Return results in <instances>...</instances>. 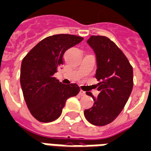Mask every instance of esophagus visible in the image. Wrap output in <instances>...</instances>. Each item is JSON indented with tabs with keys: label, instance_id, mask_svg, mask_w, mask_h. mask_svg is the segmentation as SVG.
<instances>
[{
	"label": "esophagus",
	"instance_id": "esophagus-1",
	"mask_svg": "<svg viewBox=\"0 0 151 151\" xmlns=\"http://www.w3.org/2000/svg\"><path fill=\"white\" fill-rule=\"evenodd\" d=\"M80 95L81 96H86V92H85V91H83V90H81L80 91Z\"/></svg>",
	"mask_w": 151,
	"mask_h": 151
}]
</instances>
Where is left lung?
Masks as SVG:
<instances>
[{
  "label": "left lung",
  "instance_id": "obj_1",
  "mask_svg": "<svg viewBox=\"0 0 151 151\" xmlns=\"http://www.w3.org/2000/svg\"><path fill=\"white\" fill-rule=\"evenodd\" d=\"M88 45L97 58L96 78L98 83L97 98L87 92L94 99L84 116L89 123L105 126L113 122L124 108L133 88V68L122 50L104 36H91Z\"/></svg>",
  "mask_w": 151,
  "mask_h": 151
}]
</instances>
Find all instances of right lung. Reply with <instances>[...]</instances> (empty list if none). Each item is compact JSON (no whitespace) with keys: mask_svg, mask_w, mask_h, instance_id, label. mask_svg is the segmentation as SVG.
<instances>
[{"mask_svg":"<svg viewBox=\"0 0 151 151\" xmlns=\"http://www.w3.org/2000/svg\"><path fill=\"white\" fill-rule=\"evenodd\" d=\"M83 38L71 34L50 36L39 42L24 57L20 84L29 111L42 123L60 116L68 99L77 96L76 83L63 84L54 74L63 64V54Z\"/></svg>","mask_w":151,"mask_h":151,"instance_id":"add662e5","label":"right lung"}]
</instances>
